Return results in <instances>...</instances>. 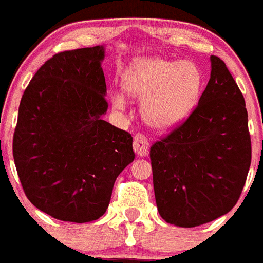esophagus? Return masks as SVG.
<instances>
[{"label": "esophagus", "instance_id": "obj_1", "mask_svg": "<svg viewBox=\"0 0 263 263\" xmlns=\"http://www.w3.org/2000/svg\"><path fill=\"white\" fill-rule=\"evenodd\" d=\"M133 148H134V152L137 153L139 157H145V156L148 155V151H149V144H148L147 138L143 134L135 135Z\"/></svg>", "mask_w": 263, "mask_h": 263}]
</instances>
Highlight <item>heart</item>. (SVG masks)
<instances>
[{
  "label": "heart",
  "instance_id": "heart-1",
  "mask_svg": "<svg viewBox=\"0 0 263 263\" xmlns=\"http://www.w3.org/2000/svg\"><path fill=\"white\" fill-rule=\"evenodd\" d=\"M203 77L194 62L147 57L132 62L124 74V89L143 101L142 115L148 125L168 130L183 123L197 106ZM116 110L123 111V95L112 97Z\"/></svg>",
  "mask_w": 263,
  "mask_h": 263
}]
</instances>
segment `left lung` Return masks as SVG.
<instances>
[{
	"label": "left lung",
	"mask_w": 263,
	"mask_h": 263,
	"mask_svg": "<svg viewBox=\"0 0 263 263\" xmlns=\"http://www.w3.org/2000/svg\"><path fill=\"white\" fill-rule=\"evenodd\" d=\"M210 60L211 77L197 107L149 152L158 212L180 228L228 214L251 166L244 97L225 62L217 56Z\"/></svg>",
	"instance_id": "left-lung-1"
}]
</instances>
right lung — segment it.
Returning a JSON list of instances; mask_svg holds the SVG:
<instances>
[{
	"label": "right lung",
	"mask_w": 263,
	"mask_h": 263,
	"mask_svg": "<svg viewBox=\"0 0 263 263\" xmlns=\"http://www.w3.org/2000/svg\"><path fill=\"white\" fill-rule=\"evenodd\" d=\"M105 47L56 53L23 95L12 155L25 196L61 221L89 222L107 210L119 174L133 162V137L107 111Z\"/></svg>",
	"instance_id": "right-lung-1"
}]
</instances>
